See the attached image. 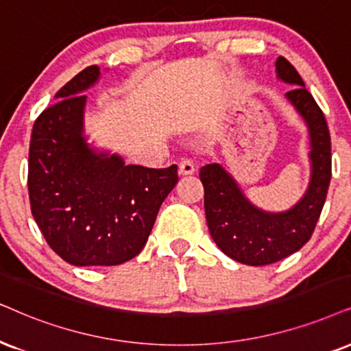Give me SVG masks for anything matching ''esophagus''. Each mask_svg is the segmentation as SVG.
Returning a JSON list of instances; mask_svg holds the SVG:
<instances>
[{"instance_id":"esophagus-1","label":"esophagus","mask_w":351,"mask_h":351,"mask_svg":"<svg viewBox=\"0 0 351 351\" xmlns=\"http://www.w3.org/2000/svg\"><path fill=\"white\" fill-rule=\"evenodd\" d=\"M196 170V167H194V162L191 160V158L184 157L180 160V173L181 175H191V173H194Z\"/></svg>"}]
</instances>
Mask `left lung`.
<instances>
[{"label":"left lung","mask_w":351,"mask_h":351,"mask_svg":"<svg viewBox=\"0 0 351 351\" xmlns=\"http://www.w3.org/2000/svg\"><path fill=\"white\" fill-rule=\"evenodd\" d=\"M275 69L278 79L295 86L287 92V99L308 124L311 180L304 196L285 212H265L247 201L233 176L219 163L199 171L212 239L228 257L246 265L274 264L309 241L332 176L330 134L322 110L290 61L278 56Z\"/></svg>","instance_id":"left-lung-1"}]
</instances>
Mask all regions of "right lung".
<instances>
[{"label":"right lung","mask_w":351,"mask_h":351,"mask_svg":"<svg viewBox=\"0 0 351 351\" xmlns=\"http://www.w3.org/2000/svg\"><path fill=\"white\" fill-rule=\"evenodd\" d=\"M99 77V66H88L61 87L30 137L32 215L51 250L73 265H118L136 257L178 183L176 165H126L86 143L82 92Z\"/></svg>","instance_id":"obj_1"}]
</instances>
